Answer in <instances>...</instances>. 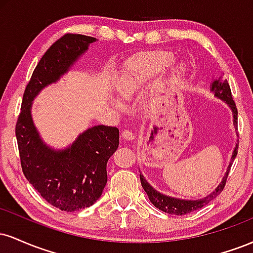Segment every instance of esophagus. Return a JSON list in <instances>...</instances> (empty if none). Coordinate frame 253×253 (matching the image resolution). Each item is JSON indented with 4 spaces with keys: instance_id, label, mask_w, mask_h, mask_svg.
I'll list each match as a JSON object with an SVG mask.
<instances>
[{
    "instance_id": "1",
    "label": "esophagus",
    "mask_w": 253,
    "mask_h": 253,
    "mask_svg": "<svg viewBox=\"0 0 253 253\" xmlns=\"http://www.w3.org/2000/svg\"><path fill=\"white\" fill-rule=\"evenodd\" d=\"M121 138L125 139V140H133L134 139V134L129 129H124L121 132Z\"/></svg>"
}]
</instances>
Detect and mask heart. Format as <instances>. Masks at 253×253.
I'll list each match as a JSON object with an SVG mask.
<instances>
[{
	"instance_id": "b5f03b06",
	"label": "heart",
	"mask_w": 253,
	"mask_h": 253,
	"mask_svg": "<svg viewBox=\"0 0 253 253\" xmlns=\"http://www.w3.org/2000/svg\"><path fill=\"white\" fill-rule=\"evenodd\" d=\"M173 58L167 52H151L133 58L126 68L119 94L123 100H129L140 85L151 78L164 72L172 63ZM183 76V69L175 68L171 72L173 83H178Z\"/></svg>"
}]
</instances>
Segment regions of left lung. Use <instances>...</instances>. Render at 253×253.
I'll use <instances>...</instances> for the list:
<instances>
[{
    "label": "left lung",
    "mask_w": 253,
    "mask_h": 253,
    "mask_svg": "<svg viewBox=\"0 0 253 253\" xmlns=\"http://www.w3.org/2000/svg\"><path fill=\"white\" fill-rule=\"evenodd\" d=\"M222 76L223 75H221L219 78H216V80L211 83V90L214 92V95H215L216 97H219L220 100L225 101V102L228 104L229 108L232 109V113H233V124L234 126H236V128H238V110H237L236 102H234L233 97H232L231 88H229L227 80H225ZM238 144H239V141H238L236 145V149H234L233 155H232V158H231V163L228 165L227 171H226L221 183H220V184L217 185L216 189L211 194H210L207 197H205V199H200V200H181V199H175V197L167 196L164 195V194H161L159 191H157L156 189H153L149 183L146 182V179L144 178V176L140 175L141 185H143L144 190L146 191L150 201L152 202V205L155 206L156 208H158L159 211H163L165 213H169V214H175V215H185V214L200 210V208H202L203 206L208 205V203H210L211 200L215 199V197L223 190V188H225L229 170H231V167H232V163H233L234 158L237 157Z\"/></svg>",
    "instance_id": "obj_1"
}]
</instances>
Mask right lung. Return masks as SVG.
<instances>
[{
	"label": "right lung",
	"mask_w": 253,
	"mask_h": 253,
	"mask_svg": "<svg viewBox=\"0 0 253 253\" xmlns=\"http://www.w3.org/2000/svg\"><path fill=\"white\" fill-rule=\"evenodd\" d=\"M94 42L92 37L68 33L52 43L26 85L15 126L25 177L46 201L64 211L90 207L102 195L107 162L119 146V129L94 126L78 135L68 149L56 151L39 136L32 120V101L42 88L68 72Z\"/></svg>",
	"instance_id": "obj_1"
}]
</instances>
